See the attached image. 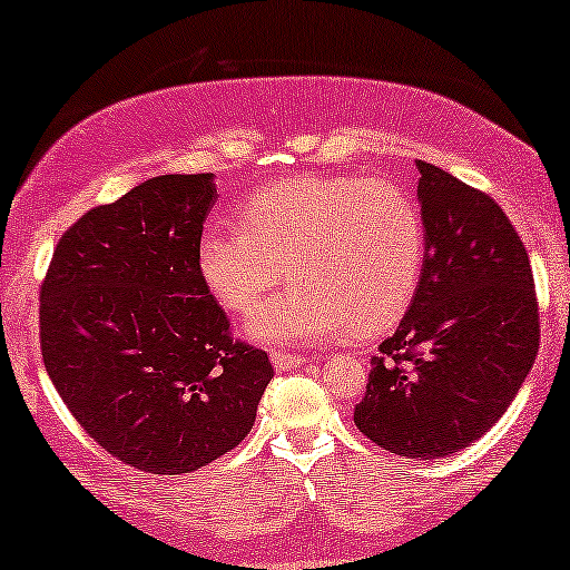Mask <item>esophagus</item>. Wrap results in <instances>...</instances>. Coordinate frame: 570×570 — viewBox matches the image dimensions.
I'll return each mask as SVG.
<instances>
[{
    "instance_id": "obj_1",
    "label": "esophagus",
    "mask_w": 570,
    "mask_h": 570,
    "mask_svg": "<svg viewBox=\"0 0 570 570\" xmlns=\"http://www.w3.org/2000/svg\"><path fill=\"white\" fill-rule=\"evenodd\" d=\"M269 361L277 371H291V368H298V365L306 363V357L293 355V353H272Z\"/></svg>"
}]
</instances>
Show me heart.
Instances as JSON below:
<instances>
[{
  "mask_svg": "<svg viewBox=\"0 0 570 570\" xmlns=\"http://www.w3.org/2000/svg\"><path fill=\"white\" fill-rule=\"evenodd\" d=\"M425 223L402 186L365 176H295L254 191L236 228L213 225L197 244L202 283L230 314H246L267 345L373 337L410 308L423 277Z\"/></svg>",
  "mask_w": 570,
  "mask_h": 570,
  "instance_id": "b5f03b06",
  "label": "heart"
}]
</instances>
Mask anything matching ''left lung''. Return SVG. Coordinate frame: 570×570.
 Listing matches in <instances>:
<instances>
[{
    "instance_id": "left-lung-1",
    "label": "left lung",
    "mask_w": 570,
    "mask_h": 570,
    "mask_svg": "<svg viewBox=\"0 0 570 570\" xmlns=\"http://www.w3.org/2000/svg\"><path fill=\"white\" fill-rule=\"evenodd\" d=\"M423 277L371 361L357 431L407 459L472 446L509 410L540 347L532 264L485 191L417 160Z\"/></svg>"
}]
</instances>
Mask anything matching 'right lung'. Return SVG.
Instances as JSON below:
<instances>
[{
	"mask_svg": "<svg viewBox=\"0 0 570 570\" xmlns=\"http://www.w3.org/2000/svg\"><path fill=\"white\" fill-rule=\"evenodd\" d=\"M213 174L155 176L92 207L41 285L49 379L92 441L150 474H184L246 439L272 381L197 267Z\"/></svg>",
	"mask_w": 570,
	"mask_h": 570,
	"instance_id": "1",
	"label": "right lung"
}]
</instances>
